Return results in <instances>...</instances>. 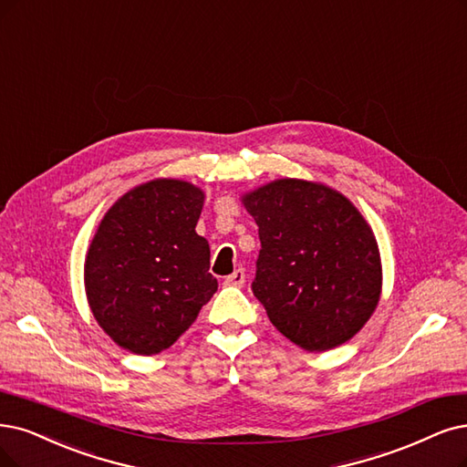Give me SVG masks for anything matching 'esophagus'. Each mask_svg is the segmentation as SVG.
Wrapping results in <instances>:
<instances>
[{
    "label": "esophagus",
    "mask_w": 467,
    "mask_h": 467,
    "mask_svg": "<svg viewBox=\"0 0 467 467\" xmlns=\"http://www.w3.org/2000/svg\"><path fill=\"white\" fill-rule=\"evenodd\" d=\"M244 281H246V273H244V269H236L234 273H231L227 279H224V285H229V286H243L244 285Z\"/></svg>",
    "instance_id": "esophagus-1"
}]
</instances>
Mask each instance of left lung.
I'll list each match as a JSON object with an SVG mask.
<instances>
[{
    "mask_svg": "<svg viewBox=\"0 0 467 467\" xmlns=\"http://www.w3.org/2000/svg\"><path fill=\"white\" fill-rule=\"evenodd\" d=\"M260 227L254 296L269 321L307 352L350 340L381 296V255L368 221L337 190L273 181L243 198Z\"/></svg>",
    "mask_w": 467,
    "mask_h": 467,
    "instance_id": "1",
    "label": "left lung"
}]
</instances>
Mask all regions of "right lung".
<instances>
[{
  "label": "right lung",
  "mask_w": 467,
  "mask_h": 467,
  "mask_svg": "<svg viewBox=\"0 0 467 467\" xmlns=\"http://www.w3.org/2000/svg\"><path fill=\"white\" fill-rule=\"evenodd\" d=\"M203 192L158 179L120 196L101 219L84 264L96 321L120 348L167 350L217 290L210 244L196 233Z\"/></svg>",
  "instance_id": "1"
}]
</instances>
